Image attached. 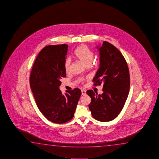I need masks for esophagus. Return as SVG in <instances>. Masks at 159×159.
Listing matches in <instances>:
<instances>
[{"label":"esophagus","instance_id":"34e87169","mask_svg":"<svg viewBox=\"0 0 159 159\" xmlns=\"http://www.w3.org/2000/svg\"><path fill=\"white\" fill-rule=\"evenodd\" d=\"M82 95H85V94H86V91L84 90V89H82Z\"/></svg>","mask_w":159,"mask_h":159}]
</instances>
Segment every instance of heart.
I'll return each instance as SVG.
<instances>
[{
	"instance_id": "1",
	"label": "heart",
	"mask_w": 159,
	"mask_h": 159,
	"mask_svg": "<svg viewBox=\"0 0 159 159\" xmlns=\"http://www.w3.org/2000/svg\"><path fill=\"white\" fill-rule=\"evenodd\" d=\"M75 55L77 59L87 66L91 63L93 59V53L86 46H81L76 49ZM64 66L66 72H70V60L67 58L65 59ZM81 81H83L82 80Z\"/></svg>"
}]
</instances>
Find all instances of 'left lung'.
Instances as JSON below:
<instances>
[{"instance_id":"obj_1","label":"left lung","mask_w":159,"mask_h":159,"mask_svg":"<svg viewBox=\"0 0 159 159\" xmlns=\"http://www.w3.org/2000/svg\"><path fill=\"white\" fill-rule=\"evenodd\" d=\"M100 68L93 79V86L103 84V93L87 91L91 102L89 105L93 117L102 122L115 119L124 107L130 86L126 61L116 47L104 41L99 48Z\"/></svg>"}]
</instances>
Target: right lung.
Wrapping results in <instances>:
<instances>
[{"instance_id": "right-lung-1", "label": "right lung", "mask_w": 159, "mask_h": 159, "mask_svg": "<svg viewBox=\"0 0 159 159\" xmlns=\"http://www.w3.org/2000/svg\"><path fill=\"white\" fill-rule=\"evenodd\" d=\"M68 46L63 44L43 48L30 74V86L37 107L46 119L56 124L72 119L82 93L75 88L63 95L59 89L61 78L66 77L64 63Z\"/></svg>"}]
</instances>
